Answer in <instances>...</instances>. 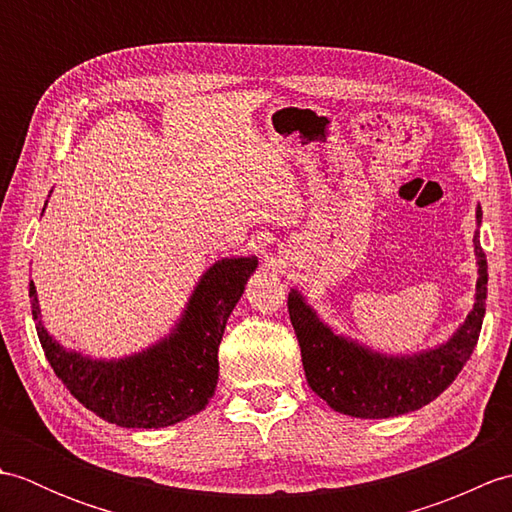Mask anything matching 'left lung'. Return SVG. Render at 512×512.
<instances>
[{
    "label": "left lung",
    "instance_id": "obj_1",
    "mask_svg": "<svg viewBox=\"0 0 512 512\" xmlns=\"http://www.w3.org/2000/svg\"><path fill=\"white\" fill-rule=\"evenodd\" d=\"M482 209L477 206L475 306L447 343L436 350L387 356L334 334L297 290L288 295L292 328L301 345L308 385L328 405L354 418H391L436 400L469 361L480 339L486 312L488 266L480 246Z\"/></svg>",
    "mask_w": 512,
    "mask_h": 512
}]
</instances>
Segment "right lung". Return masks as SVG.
<instances>
[{"label": "right lung", "mask_w": 512, "mask_h": 512, "mask_svg": "<svg viewBox=\"0 0 512 512\" xmlns=\"http://www.w3.org/2000/svg\"><path fill=\"white\" fill-rule=\"evenodd\" d=\"M257 257L215 262L195 286L182 319L167 339L118 361H94L61 347L41 323L30 281L32 319L54 374L96 416L127 429L171 427L195 416L217 387V350L235 303L255 273Z\"/></svg>", "instance_id": "1"}]
</instances>
